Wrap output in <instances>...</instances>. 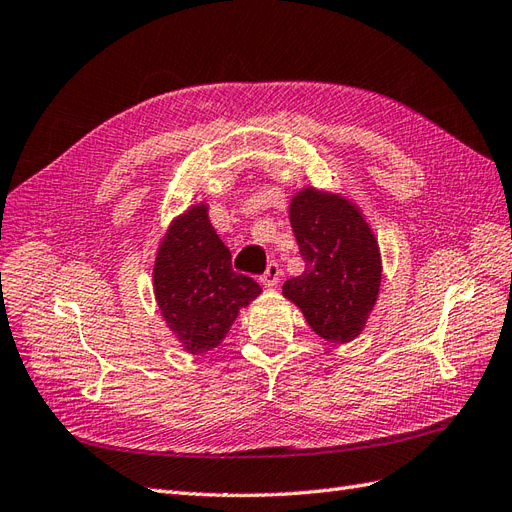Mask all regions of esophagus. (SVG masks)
I'll return each mask as SVG.
<instances>
[{"label":"esophagus","instance_id":"esophagus-1","mask_svg":"<svg viewBox=\"0 0 512 512\" xmlns=\"http://www.w3.org/2000/svg\"><path fill=\"white\" fill-rule=\"evenodd\" d=\"M278 280H280V265L278 262H269L267 271L260 275V282H262V286H275L278 284Z\"/></svg>","mask_w":512,"mask_h":512}]
</instances>
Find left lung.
<instances>
[{"mask_svg": "<svg viewBox=\"0 0 512 512\" xmlns=\"http://www.w3.org/2000/svg\"><path fill=\"white\" fill-rule=\"evenodd\" d=\"M306 269L282 293L321 338L344 344L362 334L381 286V254L364 215L347 198L314 187L290 200Z\"/></svg>", "mask_w": 512, "mask_h": 512, "instance_id": "1", "label": "left lung"}]
</instances>
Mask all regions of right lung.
Returning <instances> with one entry per match:
<instances>
[{
  "mask_svg": "<svg viewBox=\"0 0 512 512\" xmlns=\"http://www.w3.org/2000/svg\"><path fill=\"white\" fill-rule=\"evenodd\" d=\"M230 258L206 204H193L176 217L159 245L153 269L157 306L191 355L219 347L239 310L260 295L252 278L232 271Z\"/></svg>",
  "mask_w": 512,
  "mask_h": 512,
  "instance_id": "1",
  "label": "right lung"
}]
</instances>
